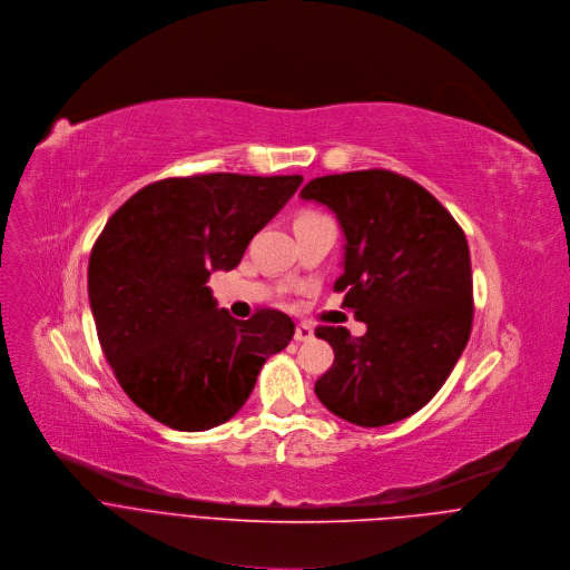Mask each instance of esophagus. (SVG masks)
Segmentation results:
<instances>
[{"label":"esophagus","instance_id":"1","mask_svg":"<svg viewBox=\"0 0 570 570\" xmlns=\"http://www.w3.org/2000/svg\"><path fill=\"white\" fill-rule=\"evenodd\" d=\"M312 336H314V327L309 323H298L296 325V332H294L296 341H309Z\"/></svg>","mask_w":570,"mask_h":570}]
</instances>
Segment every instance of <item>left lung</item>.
I'll return each mask as SVG.
<instances>
[{"label": "left lung", "mask_w": 570, "mask_h": 570, "mask_svg": "<svg viewBox=\"0 0 570 570\" xmlns=\"http://www.w3.org/2000/svg\"><path fill=\"white\" fill-rule=\"evenodd\" d=\"M303 199L330 206L346 234L341 307L364 336L318 325L334 364L314 393L334 415L384 426L420 411L463 355L474 321L468 238L417 181L384 168L307 181Z\"/></svg>", "instance_id": "1"}]
</instances>
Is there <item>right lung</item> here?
I'll return each mask as SVG.
<instances>
[{"label": "right lung", "mask_w": 570, "mask_h": 570, "mask_svg": "<svg viewBox=\"0 0 570 570\" xmlns=\"http://www.w3.org/2000/svg\"><path fill=\"white\" fill-rule=\"evenodd\" d=\"M301 175L168 177L114 210L89 256V303L105 360L128 397L177 431L234 417L294 321L261 307L247 321L217 309L210 272L238 267L252 238Z\"/></svg>", "instance_id": "1"}]
</instances>
